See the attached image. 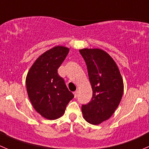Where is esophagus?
I'll list each match as a JSON object with an SVG mask.
<instances>
[{
  "instance_id": "1",
  "label": "esophagus",
  "mask_w": 149,
  "mask_h": 149,
  "mask_svg": "<svg viewBox=\"0 0 149 149\" xmlns=\"http://www.w3.org/2000/svg\"><path fill=\"white\" fill-rule=\"evenodd\" d=\"M77 94H78L77 91H75V92H73V95H74V97H75V98H76V97H77Z\"/></svg>"
}]
</instances>
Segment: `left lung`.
<instances>
[{
  "label": "left lung",
  "instance_id": "8db88e82",
  "mask_svg": "<svg viewBox=\"0 0 149 149\" xmlns=\"http://www.w3.org/2000/svg\"><path fill=\"white\" fill-rule=\"evenodd\" d=\"M79 52L84 59L92 89L90 102L83 105L84 119L92 125H99L114 113L124 92L119 69L113 58L100 49H83Z\"/></svg>",
  "mask_w": 149,
  "mask_h": 149
}]
</instances>
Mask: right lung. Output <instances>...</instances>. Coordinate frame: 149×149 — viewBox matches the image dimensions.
<instances>
[{
    "mask_svg": "<svg viewBox=\"0 0 149 149\" xmlns=\"http://www.w3.org/2000/svg\"><path fill=\"white\" fill-rule=\"evenodd\" d=\"M69 49L57 46L36 59L26 77V88L33 108L43 117L54 120L61 117L74 97L57 73Z\"/></svg>",
    "mask_w": 149,
    "mask_h": 149,
    "instance_id": "obj_1",
    "label": "right lung"
}]
</instances>
